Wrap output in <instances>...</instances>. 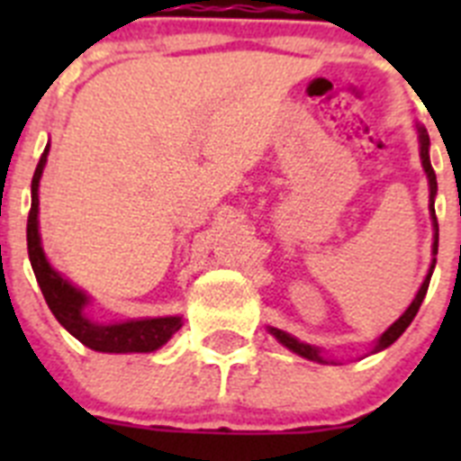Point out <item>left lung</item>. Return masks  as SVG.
Returning <instances> with one entry per match:
<instances>
[{
	"label": "left lung",
	"instance_id": "left-lung-1",
	"mask_svg": "<svg viewBox=\"0 0 461 461\" xmlns=\"http://www.w3.org/2000/svg\"><path fill=\"white\" fill-rule=\"evenodd\" d=\"M418 131H420L422 168H425L427 180H429V210H431V219H434V230H437V233H434V256H437V251H438V221H437V212H434V195H437V175H434V168H431V164H429V136H427V131H425V129H422V126H420V129H418ZM434 266H437V258H434V263H431L429 275H427L425 281H422L420 291H418L415 300H413V303H411V307L406 309V312L402 313V316H399V321H394V323L390 325V328L385 330V332H383L381 337H378L376 348H374V353L383 351V348H388V346L393 344V341H397L399 337H402V332H404V330L411 325V321L415 319V313H418V309H420L422 300H425V295H427V288H429V279H431V272H434ZM270 332L276 337V339L281 341V344L286 346V348L295 351L297 356L307 357V360L323 362L321 353L316 351L313 346L303 344V341H297L295 337L286 335V332H281V330H276V328H270Z\"/></svg>",
	"mask_w": 461,
	"mask_h": 461
}]
</instances>
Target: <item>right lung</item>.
<instances>
[{"instance_id": "obj_1", "label": "right lung", "mask_w": 461, "mask_h": 461, "mask_svg": "<svg viewBox=\"0 0 461 461\" xmlns=\"http://www.w3.org/2000/svg\"><path fill=\"white\" fill-rule=\"evenodd\" d=\"M48 148L39 158V166L32 177V207L27 217V251H30L32 270L39 281L41 293L46 297L48 307L55 313V319L71 332L80 344L92 351L101 353H149L164 346L170 337L182 328L180 316H166V319L126 321L115 325H99L89 321L83 313L87 304V295L78 288H73L67 279L57 275L46 260L41 249L39 238V180L46 166Z\"/></svg>"}]
</instances>
